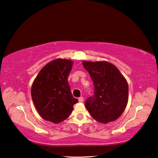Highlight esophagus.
Instances as JSON below:
<instances>
[{"mask_svg": "<svg viewBox=\"0 0 158 158\" xmlns=\"http://www.w3.org/2000/svg\"><path fill=\"white\" fill-rule=\"evenodd\" d=\"M79 102H84V98L83 97H80V98H79Z\"/></svg>", "mask_w": 158, "mask_h": 158, "instance_id": "1", "label": "esophagus"}]
</instances>
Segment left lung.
Here are the masks:
<instances>
[{"label": "left lung", "instance_id": "1", "mask_svg": "<svg viewBox=\"0 0 158 158\" xmlns=\"http://www.w3.org/2000/svg\"><path fill=\"white\" fill-rule=\"evenodd\" d=\"M94 84V94L85 100L91 116L107 123L121 116L128 101V84L116 66L106 61H83Z\"/></svg>", "mask_w": 158, "mask_h": 158}]
</instances>
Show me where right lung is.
Masks as SVG:
<instances>
[{
    "mask_svg": "<svg viewBox=\"0 0 158 158\" xmlns=\"http://www.w3.org/2000/svg\"><path fill=\"white\" fill-rule=\"evenodd\" d=\"M73 62L53 60L43 67L31 87V97L40 115L46 121L58 123L73 110L78 100L73 97L68 78Z\"/></svg>",
    "mask_w": 158,
    "mask_h": 158,
    "instance_id": "right-lung-1",
    "label": "right lung"
}]
</instances>
